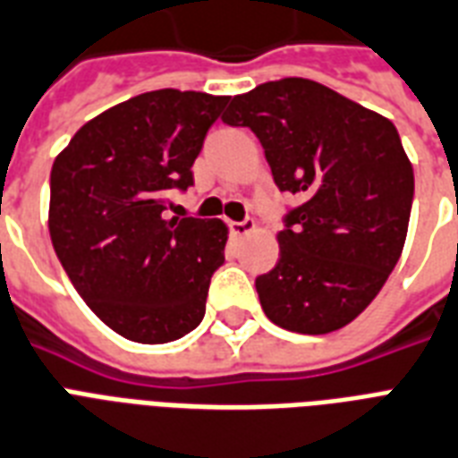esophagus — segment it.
<instances>
[{"instance_id":"1","label":"esophagus","mask_w":458,"mask_h":458,"mask_svg":"<svg viewBox=\"0 0 458 458\" xmlns=\"http://www.w3.org/2000/svg\"><path fill=\"white\" fill-rule=\"evenodd\" d=\"M232 233H236V236H246V233L255 232V219L253 217H246L243 222H232Z\"/></svg>"}]
</instances>
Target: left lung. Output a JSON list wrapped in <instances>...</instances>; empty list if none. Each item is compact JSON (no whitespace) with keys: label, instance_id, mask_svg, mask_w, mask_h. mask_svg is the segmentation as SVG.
I'll list each match as a JSON object with an SVG mask.
<instances>
[{"label":"left lung","instance_id":"obj_1","mask_svg":"<svg viewBox=\"0 0 458 458\" xmlns=\"http://www.w3.org/2000/svg\"><path fill=\"white\" fill-rule=\"evenodd\" d=\"M222 122L253 131L277 189L303 198L277 233V265L255 279L265 315L299 335L356 320L409 232L413 166L394 123L308 78L236 95Z\"/></svg>","mask_w":458,"mask_h":458}]
</instances>
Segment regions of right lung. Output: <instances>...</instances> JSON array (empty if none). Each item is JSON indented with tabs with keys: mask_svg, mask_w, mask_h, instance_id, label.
<instances>
[{
	"mask_svg": "<svg viewBox=\"0 0 458 458\" xmlns=\"http://www.w3.org/2000/svg\"><path fill=\"white\" fill-rule=\"evenodd\" d=\"M226 95L152 90L71 138L49 174V236L81 299L116 335L166 344L200 325L226 225L166 217Z\"/></svg>",
	"mask_w": 458,
	"mask_h": 458,
	"instance_id": "add662e5",
	"label": "right lung"
}]
</instances>
